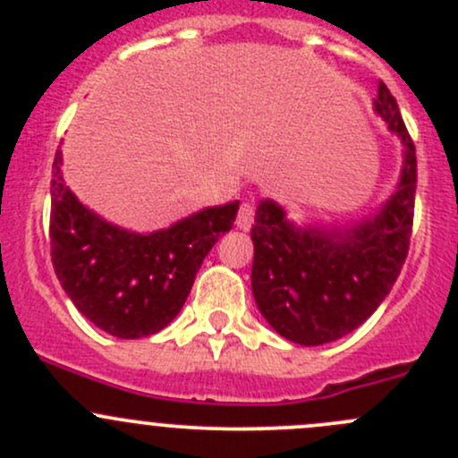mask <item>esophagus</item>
<instances>
[{
    "instance_id": "obj_1",
    "label": "esophagus",
    "mask_w": 458,
    "mask_h": 458,
    "mask_svg": "<svg viewBox=\"0 0 458 458\" xmlns=\"http://www.w3.org/2000/svg\"><path fill=\"white\" fill-rule=\"evenodd\" d=\"M252 224H255V206H252L250 201H246L242 203V208H239L237 228L243 230V233H248V230L252 228Z\"/></svg>"
}]
</instances>
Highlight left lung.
I'll return each instance as SVG.
<instances>
[{"label":"left lung","mask_w":458,"mask_h":458,"mask_svg":"<svg viewBox=\"0 0 458 458\" xmlns=\"http://www.w3.org/2000/svg\"><path fill=\"white\" fill-rule=\"evenodd\" d=\"M372 110L401 141V173L386 201L361 219L294 221L279 201L259 199L252 294L284 339L323 345L361 326L390 294L412 234L417 155L383 81Z\"/></svg>","instance_id":"8db88e82"}]
</instances>
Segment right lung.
<instances>
[{"label":"right lung","instance_id":"1","mask_svg":"<svg viewBox=\"0 0 458 458\" xmlns=\"http://www.w3.org/2000/svg\"><path fill=\"white\" fill-rule=\"evenodd\" d=\"M57 150L50 183L55 275L92 326L119 339L164 330L186 303L203 259L233 230L239 201L203 208L168 228L135 233L104 219L64 182Z\"/></svg>","mask_w":458,"mask_h":458}]
</instances>
